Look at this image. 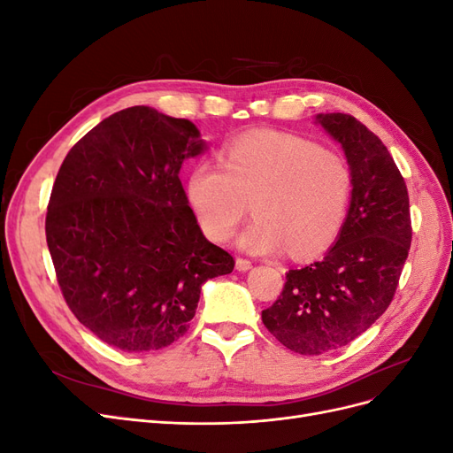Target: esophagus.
Here are the masks:
<instances>
[{"label": "esophagus", "mask_w": 453, "mask_h": 453, "mask_svg": "<svg viewBox=\"0 0 453 453\" xmlns=\"http://www.w3.org/2000/svg\"><path fill=\"white\" fill-rule=\"evenodd\" d=\"M253 266V263L250 258H243V257H238L236 258V270H240V272H245V270H250Z\"/></svg>", "instance_id": "1"}]
</instances>
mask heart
<instances>
[{"instance_id":"heart-1","label":"heart","mask_w":453,"mask_h":453,"mask_svg":"<svg viewBox=\"0 0 453 453\" xmlns=\"http://www.w3.org/2000/svg\"><path fill=\"white\" fill-rule=\"evenodd\" d=\"M353 193L348 162L293 134L253 132L232 142L221 164L203 160L188 175L187 195L202 230L226 242L248 215L255 221L240 248L270 255H319L336 242Z\"/></svg>"}]
</instances>
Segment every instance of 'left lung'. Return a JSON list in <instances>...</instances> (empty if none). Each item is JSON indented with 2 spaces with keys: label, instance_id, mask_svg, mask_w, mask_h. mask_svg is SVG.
Returning a JSON list of instances; mask_svg holds the SVG:
<instances>
[{
  "label": "left lung",
  "instance_id": "1",
  "mask_svg": "<svg viewBox=\"0 0 453 453\" xmlns=\"http://www.w3.org/2000/svg\"><path fill=\"white\" fill-rule=\"evenodd\" d=\"M353 177L346 223L328 253L289 270L263 323L285 348L321 355L348 346L388 310L412 242L404 177L376 134L344 113L318 115Z\"/></svg>",
  "mask_w": 453,
  "mask_h": 453
}]
</instances>
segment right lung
<instances>
[{
    "instance_id": "1",
    "label": "right lung",
    "mask_w": 453,
    "mask_h": 453,
    "mask_svg": "<svg viewBox=\"0 0 453 453\" xmlns=\"http://www.w3.org/2000/svg\"><path fill=\"white\" fill-rule=\"evenodd\" d=\"M205 149L187 119L135 105L83 135L58 170L47 245L75 318L105 344L153 351L183 336L203 281L234 258L205 240L180 170Z\"/></svg>"
}]
</instances>
